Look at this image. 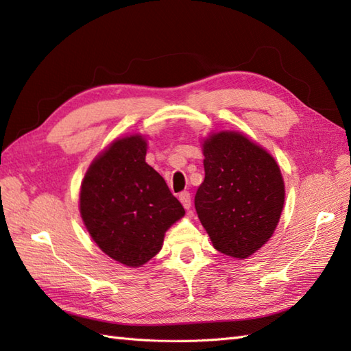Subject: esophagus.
<instances>
[{
    "instance_id": "obj_1",
    "label": "esophagus",
    "mask_w": 351,
    "mask_h": 351,
    "mask_svg": "<svg viewBox=\"0 0 351 351\" xmlns=\"http://www.w3.org/2000/svg\"><path fill=\"white\" fill-rule=\"evenodd\" d=\"M180 200H181V204H182V206L185 208V210H190V206H191V196H190L189 191L180 193Z\"/></svg>"
}]
</instances>
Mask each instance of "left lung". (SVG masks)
Segmentation results:
<instances>
[{
    "instance_id": "8db88e82",
    "label": "left lung",
    "mask_w": 351,
    "mask_h": 351,
    "mask_svg": "<svg viewBox=\"0 0 351 351\" xmlns=\"http://www.w3.org/2000/svg\"><path fill=\"white\" fill-rule=\"evenodd\" d=\"M205 180L195 206L213 245L245 259L270 240L285 202L279 164L264 147L237 131L202 141Z\"/></svg>"
}]
</instances>
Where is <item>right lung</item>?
Instances as JSON below:
<instances>
[{"instance_id":"1","label":"right lung","mask_w":351,"mask_h":351,"mask_svg":"<svg viewBox=\"0 0 351 351\" xmlns=\"http://www.w3.org/2000/svg\"><path fill=\"white\" fill-rule=\"evenodd\" d=\"M140 134L114 140L87 169L80 214L98 247L126 267H141L162 247L166 230L184 217L158 171L146 162Z\"/></svg>"}]
</instances>
